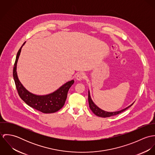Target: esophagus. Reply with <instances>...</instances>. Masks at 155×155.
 Here are the masks:
<instances>
[{"instance_id":"34e87169","label":"esophagus","mask_w":155,"mask_h":155,"mask_svg":"<svg viewBox=\"0 0 155 155\" xmlns=\"http://www.w3.org/2000/svg\"><path fill=\"white\" fill-rule=\"evenodd\" d=\"M85 77H86L85 74L84 73L81 72V73H79L78 74V75H77V76H76V79H77L78 81H82V79H85Z\"/></svg>"}]
</instances>
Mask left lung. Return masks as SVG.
I'll list each match as a JSON object with an SVG mask.
<instances>
[{
	"label": "left lung",
	"mask_w": 155,
	"mask_h": 155,
	"mask_svg": "<svg viewBox=\"0 0 155 155\" xmlns=\"http://www.w3.org/2000/svg\"><path fill=\"white\" fill-rule=\"evenodd\" d=\"M88 103L89 106V108L90 109L92 110V111L97 116L99 117H110L112 116H114L116 114H118L122 112H123L124 111L127 110L128 108L130 107L134 103H132L131 105H130L129 106L127 107L125 109H123L120 110L116 111H113V112H110V111H107L103 110L102 109H101L100 108H99L92 100L91 97V95H90V92L89 90H88Z\"/></svg>",
	"instance_id": "left-lung-1"
}]
</instances>
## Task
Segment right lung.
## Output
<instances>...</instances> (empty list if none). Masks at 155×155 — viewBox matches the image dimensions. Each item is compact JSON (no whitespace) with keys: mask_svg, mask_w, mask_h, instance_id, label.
Here are the masks:
<instances>
[{"mask_svg":"<svg viewBox=\"0 0 155 155\" xmlns=\"http://www.w3.org/2000/svg\"><path fill=\"white\" fill-rule=\"evenodd\" d=\"M25 42L22 44L18 51L13 69V77L18 94L22 100L31 107L44 113H55L61 109L64 105L68 89L74 81V80L68 81L54 92L46 95H36L29 92L20 81L17 72L18 60L22 46Z\"/></svg>","mask_w":155,"mask_h":155,"instance_id":"obj_1","label":"right lung"}]
</instances>
